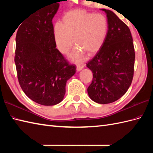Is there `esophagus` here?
Returning <instances> with one entry per match:
<instances>
[{
	"label": "esophagus",
	"mask_w": 153,
	"mask_h": 153,
	"mask_svg": "<svg viewBox=\"0 0 153 153\" xmlns=\"http://www.w3.org/2000/svg\"><path fill=\"white\" fill-rule=\"evenodd\" d=\"M84 67L83 65H82V64H77V71H80L82 69H83V68Z\"/></svg>",
	"instance_id": "34e87169"
}]
</instances>
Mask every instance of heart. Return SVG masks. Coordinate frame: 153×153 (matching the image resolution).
I'll use <instances>...</instances> for the list:
<instances>
[{
    "label": "heart",
    "mask_w": 153,
    "mask_h": 153,
    "mask_svg": "<svg viewBox=\"0 0 153 153\" xmlns=\"http://www.w3.org/2000/svg\"><path fill=\"white\" fill-rule=\"evenodd\" d=\"M108 30V19L102 14H93L85 10L68 12L62 24L54 25L53 33L57 48L62 54L68 53L74 43L77 47L71 54L76 60L83 59V53H97L105 42Z\"/></svg>",
    "instance_id": "1"
}]
</instances>
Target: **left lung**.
Wrapping results in <instances>:
<instances>
[{
    "label": "left lung",
    "instance_id": "left-lung-1",
    "mask_svg": "<svg viewBox=\"0 0 153 153\" xmlns=\"http://www.w3.org/2000/svg\"><path fill=\"white\" fill-rule=\"evenodd\" d=\"M101 10L106 14L108 30L102 47L87 63L93 76L87 93L95 102L108 104L121 98L131 85L135 54L128 25L112 11Z\"/></svg>",
    "mask_w": 153,
    "mask_h": 153
}]
</instances>
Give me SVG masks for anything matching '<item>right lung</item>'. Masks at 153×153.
Returning <instances> with one entry per match:
<instances>
[{
  "instance_id": "1",
  "label": "right lung",
  "mask_w": 153,
  "mask_h": 153,
  "mask_svg": "<svg viewBox=\"0 0 153 153\" xmlns=\"http://www.w3.org/2000/svg\"><path fill=\"white\" fill-rule=\"evenodd\" d=\"M58 8L55 3L32 13L19 24L16 37L19 85L29 98L45 106L63 100L67 81L76 71L56 48L52 20Z\"/></svg>"
}]
</instances>
